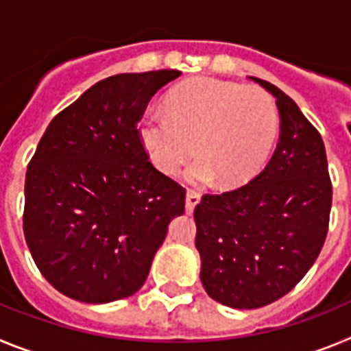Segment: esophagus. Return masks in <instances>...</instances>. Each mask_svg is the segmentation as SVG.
Returning <instances> with one entry per match:
<instances>
[{
    "instance_id": "esophagus-1",
    "label": "esophagus",
    "mask_w": 351,
    "mask_h": 351,
    "mask_svg": "<svg viewBox=\"0 0 351 351\" xmlns=\"http://www.w3.org/2000/svg\"><path fill=\"white\" fill-rule=\"evenodd\" d=\"M200 198H202V195L198 193V191L188 190V193H186V213H193L197 204L200 202Z\"/></svg>"
}]
</instances>
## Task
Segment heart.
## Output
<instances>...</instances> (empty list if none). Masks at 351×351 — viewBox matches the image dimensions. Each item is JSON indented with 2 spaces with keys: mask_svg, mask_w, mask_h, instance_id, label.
<instances>
[{
  "mask_svg": "<svg viewBox=\"0 0 351 351\" xmlns=\"http://www.w3.org/2000/svg\"><path fill=\"white\" fill-rule=\"evenodd\" d=\"M165 112H145L138 137L160 172H178L195 154L188 170L193 182L218 178L225 188L243 186L267 163L280 133V112L260 88L198 77L173 88Z\"/></svg>",
  "mask_w": 351,
  "mask_h": 351,
  "instance_id": "1",
  "label": "heart"
}]
</instances>
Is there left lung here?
Masks as SVG:
<instances>
[{"mask_svg":"<svg viewBox=\"0 0 351 351\" xmlns=\"http://www.w3.org/2000/svg\"><path fill=\"white\" fill-rule=\"evenodd\" d=\"M251 79L276 96L280 142L255 179L204 195L193 213L204 288L235 309L267 306L302 280L324 247L332 206L318 130L280 88Z\"/></svg>","mask_w":351,"mask_h":351,"instance_id":"left-lung-1","label":"left lung"}]
</instances>
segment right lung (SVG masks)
Instances as JSON below:
<instances>
[{"instance_id": "right-lung-1", "label": "right lung", "mask_w": 351, "mask_h": 351, "mask_svg": "<svg viewBox=\"0 0 351 351\" xmlns=\"http://www.w3.org/2000/svg\"><path fill=\"white\" fill-rule=\"evenodd\" d=\"M179 70L96 82L47 126L24 184V237L43 278L104 304L141 290L186 190L149 161L137 123Z\"/></svg>"}]
</instances>
